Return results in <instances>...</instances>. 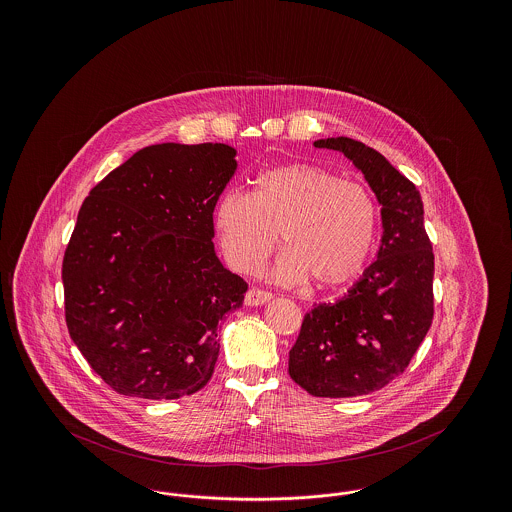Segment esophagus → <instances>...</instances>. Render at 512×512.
<instances>
[{"label": "esophagus", "mask_w": 512, "mask_h": 512, "mask_svg": "<svg viewBox=\"0 0 512 512\" xmlns=\"http://www.w3.org/2000/svg\"><path fill=\"white\" fill-rule=\"evenodd\" d=\"M272 299V293L263 292V290H257V288H251L249 292L245 293V305L249 307H259V305H265Z\"/></svg>", "instance_id": "esophagus-1"}]
</instances>
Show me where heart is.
Wrapping results in <instances>:
<instances>
[{"mask_svg":"<svg viewBox=\"0 0 512 512\" xmlns=\"http://www.w3.org/2000/svg\"><path fill=\"white\" fill-rule=\"evenodd\" d=\"M222 255L238 272H255L278 244L274 267L282 284L309 276L318 288H336L365 267L376 234V205L365 186L336 172L292 163L261 172L253 194L226 192L213 213Z\"/></svg>","mask_w":512,"mask_h":512,"instance_id":"1","label":"heart"}]
</instances>
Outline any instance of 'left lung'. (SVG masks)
<instances>
[{"mask_svg":"<svg viewBox=\"0 0 512 512\" xmlns=\"http://www.w3.org/2000/svg\"><path fill=\"white\" fill-rule=\"evenodd\" d=\"M343 153L382 205L376 261L334 303L315 305L290 351L293 382L315 397H357L401 376L434 318V253L413 182L351 138L317 140Z\"/></svg>","mask_w":512,"mask_h":512,"instance_id":"left-lung-1","label":"left lung"}]
</instances>
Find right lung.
<instances>
[{
  "instance_id": "1",
  "label": "right lung",
  "mask_w": 512,
  "mask_h": 512,
  "mask_svg": "<svg viewBox=\"0 0 512 512\" xmlns=\"http://www.w3.org/2000/svg\"><path fill=\"white\" fill-rule=\"evenodd\" d=\"M236 169L226 144H157L84 199L63 259L65 318L117 393L178 399L211 380L219 322L247 292L213 244V211Z\"/></svg>"
}]
</instances>
